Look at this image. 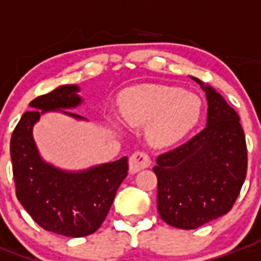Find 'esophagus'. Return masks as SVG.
<instances>
[{"label": "esophagus", "mask_w": 261, "mask_h": 261, "mask_svg": "<svg viewBox=\"0 0 261 261\" xmlns=\"http://www.w3.org/2000/svg\"><path fill=\"white\" fill-rule=\"evenodd\" d=\"M130 171L131 173H137L142 169H146L149 167L152 160H150V156L146 153L145 150H137L133 155L130 156Z\"/></svg>", "instance_id": "34e87169"}]
</instances>
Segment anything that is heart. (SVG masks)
I'll list each match as a JSON object with an SVG mask.
<instances>
[{"label":"heart","mask_w":261,"mask_h":261,"mask_svg":"<svg viewBox=\"0 0 261 261\" xmlns=\"http://www.w3.org/2000/svg\"><path fill=\"white\" fill-rule=\"evenodd\" d=\"M120 112L131 125L148 123L146 136L152 144L167 145L185 136L198 123L200 99L175 87H138L123 94Z\"/></svg>","instance_id":"b5f03b06"}]
</instances>
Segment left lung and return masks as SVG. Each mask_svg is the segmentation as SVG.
I'll use <instances>...</instances> for the list:
<instances>
[{
	"instance_id": "obj_1",
	"label": "left lung",
	"mask_w": 261,
	"mask_h": 261,
	"mask_svg": "<svg viewBox=\"0 0 261 261\" xmlns=\"http://www.w3.org/2000/svg\"><path fill=\"white\" fill-rule=\"evenodd\" d=\"M207 98V124L184 144L160 153L158 212L175 228H199L232 209L248 171V149L239 116L198 79Z\"/></svg>"
}]
</instances>
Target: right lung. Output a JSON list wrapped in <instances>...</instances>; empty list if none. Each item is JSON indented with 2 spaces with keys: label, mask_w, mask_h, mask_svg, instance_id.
<instances>
[{
  "label": "right lung",
  "mask_w": 261,
  "mask_h": 261,
  "mask_svg": "<svg viewBox=\"0 0 261 261\" xmlns=\"http://www.w3.org/2000/svg\"><path fill=\"white\" fill-rule=\"evenodd\" d=\"M77 91L76 86H62L33 99L32 111L23 113L11 137L17 200L41 228L71 238L91 235L101 227L128 171L127 158L82 173H66L38 156L33 124L44 112L79 105L82 98Z\"/></svg>",
  "instance_id": "right-lung-1"
}]
</instances>
